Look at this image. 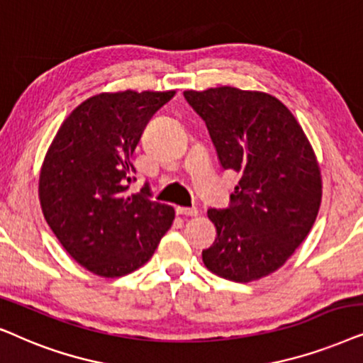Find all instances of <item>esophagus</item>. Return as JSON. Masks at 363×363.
<instances>
[{
  "instance_id": "obj_1",
  "label": "esophagus",
  "mask_w": 363,
  "mask_h": 363,
  "mask_svg": "<svg viewBox=\"0 0 363 363\" xmlns=\"http://www.w3.org/2000/svg\"><path fill=\"white\" fill-rule=\"evenodd\" d=\"M176 212L179 216H186V217L199 216V211H197L196 207H176Z\"/></svg>"
}]
</instances>
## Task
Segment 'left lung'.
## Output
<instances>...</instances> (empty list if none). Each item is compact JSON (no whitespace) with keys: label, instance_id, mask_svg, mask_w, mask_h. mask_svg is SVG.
<instances>
[{"label":"left lung","instance_id":"left-lung-1","mask_svg":"<svg viewBox=\"0 0 363 363\" xmlns=\"http://www.w3.org/2000/svg\"><path fill=\"white\" fill-rule=\"evenodd\" d=\"M204 119L220 166L240 179L225 209H209L217 238L202 250L211 272L250 282L286 264L311 232L322 201L315 152L277 98L230 86L184 91Z\"/></svg>","mask_w":363,"mask_h":363}]
</instances>
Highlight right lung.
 Returning a JSON list of instances; mask_svg holds the SVG:
<instances>
[{
	"mask_svg": "<svg viewBox=\"0 0 363 363\" xmlns=\"http://www.w3.org/2000/svg\"><path fill=\"white\" fill-rule=\"evenodd\" d=\"M176 91L101 93L61 124L40 174L48 225L66 252L101 277H123L152 257L174 220L149 186L128 194L131 159L149 119Z\"/></svg>",
	"mask_w": 363,
	"mask_h": 363,
	"instance_id": "add662e5",
	"label": "right lung"
}]
</instances>
